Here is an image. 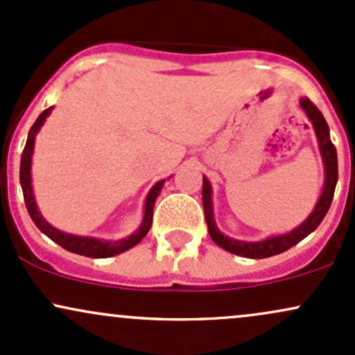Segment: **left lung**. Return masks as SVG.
<instances>
[{"label":"left lung","instance_id":"obj_1","mask_svg":"<svg viewBox=\"0 0 355 355\" xmlns=\"http://www.w3.org/2000/svg\"><path fill=\"white\" fill-rule=\"evenodd\" d=\"M300 107L305 110L306 117L312 122L313 130H315L317 141H318V149H320L322 161H324L325 167V184L324 191H322L320 198H318L315 208H313L310 216L302 223L300 226L295 230H292L290 233L285 234H277V236H270L263 241H241L234 240V238L225 236L220 230H218L216 223H214L213 216V202H211V184L208 178H202V206H205V216L206 223H208V231L211 240L216 243L218 246H221L226 252L240 254L245 258H268L273 254L284 253L286 250H290L292 246H295L298 241H302L304 238L309 236L313 230H317V226L320 225L322 220L325 218L327 211L330 208V202H332L334 191H336L337 179H338V166H337V150L336 146L330 141V132L329 125L325 122L324 115L320 110L310 102V98H300Z\"/></svg>","mask_w":355,"mask_h":355}]
</instances>
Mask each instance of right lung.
Wrapping results in <instances>:
<instances>
[{
	"mask_svg": "<svg viewBox=\"0 0 355 355\" xmlns=\"http://www.w3.org/2000/svg\"><path fill=\"white\" fill-rule=\"evenodd\" d=\"M51 109H53V107H49L46 110H43V112L38 115L37 121H35V124L31 125L30 132H28L26 146L21 154V164H19V182H21L23 198H25V205H26L28 213H30L31 220H33V223L38 226V230L42 231V233H45L50 240H53L57 245L62 246V248H65L67 252L83 254V257H89V258H109V257H114V254L127 252V250L137 245V243L146 236L147 231L150 230V225H153L154 202H156L159 193H161L162 186H164V179L156 182V184L150 188L149 194H147L146 198L144 218H142L141 226H139L137 231H134L130 236L124 238V240L103 241V240H98V238L75 236V234L63 233V231L53 228V226H51L38 211L37 201H35V196H33V188H31V156H33L35 135H37L40 127L43 125L45 119L50 115Z\"/></svg>",
	"mask_w": 355,
	"mask_h": 355,
	"instance_id": "1",
	"label": "right lung"
}]
</instances>
